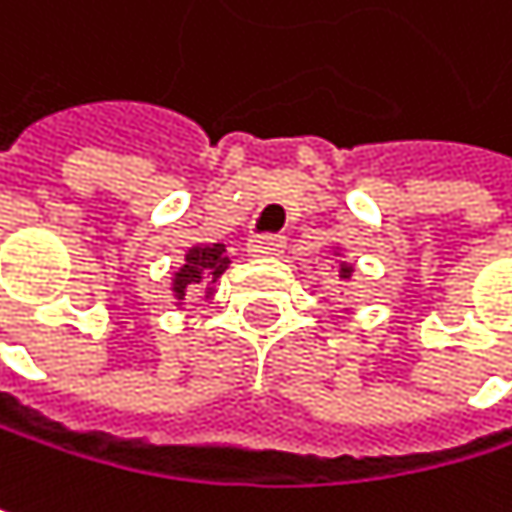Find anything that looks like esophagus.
Masks as SVG:
<instances>
[{"instance_id": "obj_1", "label": "esophagus", "mask_w": 512, "mask_h": 512, "mask_svg": "<svg viewBox=\"0 0 512 512\" xmlns=\"http://www.w3.org/2000/svg\"><path fill=\"white\" fill-rule=\"evenodd\" d=\"M287 240L278 237V234H263V237H255L249 240V255L252 257H275L284 252Z\"/></svg>"}]
</instances>
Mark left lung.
Wrapping results in <instances>:
<instances>
[{"mask_svg": "<svg viewBox=\"0 0 512 512\" xmlns=\"http://www.w3.org/2000/svg\"><path fill=\"white\" fill-rule=\"evenodd\" d=\"M338 272H341V278L347 281V278H350V275H353L356 269H353V263H341V269H338Z\"/></svg>", "mask_w": 512, "mask_h": 512, "instance_id": "1", "label": "left lung"}]
</instances>
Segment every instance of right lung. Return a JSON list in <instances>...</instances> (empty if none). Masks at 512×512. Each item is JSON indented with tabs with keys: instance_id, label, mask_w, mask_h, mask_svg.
Listing matches in <instances>:
<instances>
[{
	"instance_id": "right-lung-1",
	"label": "right lung",
	"mask_w": 512,
	"mask_h": 512,
	"mask_svg": "<svg viewBox=\"0 0 512 512\" xmlns=\"http://www.w3.org/2000/svg\"><path fill=\"white\" fill-rule=\"evenodd\" d=\"M228 255H225V243H198L183 255V266L171 275V296L174 305L183 308V299L189 296V290H204V299H210L216 293V281L222 278V272L228 269Z\"/></svg>"
}]
</instances>
